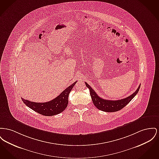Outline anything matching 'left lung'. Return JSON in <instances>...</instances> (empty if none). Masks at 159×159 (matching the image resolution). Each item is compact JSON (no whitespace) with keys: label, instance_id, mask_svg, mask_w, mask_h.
<instances>
[{"label":"left lung","instance_id":"left-lung-1","mask_svg":"<svg viewBox=\"0 0 159 159\" xmlns=\"http://www.w3.org/2000/svg\"><path fill=\"white\" fill-rule=\"evenodd\" d=\"M85 84L86 87L89 89L90 95L95 106L99 110L107 112H116L120 111L123 107H124L127 104L130 102L131 100L139 92L140 86H139L138 88L134 93L125 98L118 100H109L102 98L86 82H85Z\"/></svg>","mask_w":159,"mask_h":159}]
</instances>
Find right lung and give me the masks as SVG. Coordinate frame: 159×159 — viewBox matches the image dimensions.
I'll return each instance as SVG.
<instances>
[{
    "label": "right lung",
    "mask_w": 159,
    "mask_h": 159,
    "mask_svg": "<svg viewBox=\"0 0 159 159\" xmlns=\"http://www.w3.org/2000/svg\"><path fill=\"white\" fill-rule=\"evenodd\" d=\"M69 86L53 100L45 103H36L30 102L21 98L22 101L28 107L33 111L44 116H53L63 112L68 103V95L73 86L76 84Z\"/></svg>",
    "instance_id": "obj_1"
}]
</instances>
